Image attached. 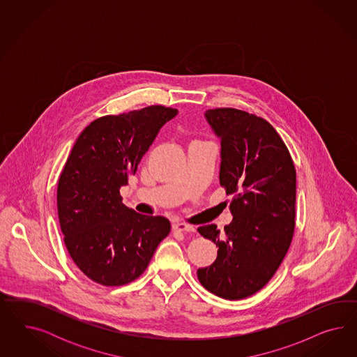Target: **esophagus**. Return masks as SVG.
Returning <instances> with one entry per match:
<instances>
[{"mask_svg":"<svg viewBox=\"0 0 357 357\" xmlns=\"http://www.w3.org/2000/svg\"><path fill=\"white\" fill-rule=\"evenodd\" d=\"M174 231H179V233H191L195 231L194 227L191 225H187V224H182V222H176L174 224Z\"/></svg>","mask_w":357,"mask_h":357,"instance_id":"esophagus-1","label":"esophagus"}]
</instances>
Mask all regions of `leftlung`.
Masks as SVG:
<instances>
[{"instance_id":"8db88e82","label":"left lung","mask_w":357,"mask_h":357,"mask_svg":"<svg viewBox=\"0 0 357 357\" xmlns=\"http://www.w3.org/2000/svg\"><path fill=\"white\" fill-rule=\"evenodd\" d=\"M221 140L220 184L231 196L233 221L197 231L218 246L217 259L197 270L200 284L225 300L260 291L285 258L296 227V169L270 123L237 108L208 109Z\"/></svg>"}]
</instances>
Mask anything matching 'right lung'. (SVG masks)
Listing matches in <instances>:
<instances>
[{"mask_svg": "<svg viewBox=\"0 0 357 357\" xmlns=\"http://www.w3.org/2000/svg\"><path fill=\"white\" fill-rule=\"evenodd\" d=\"M176 108L160 105L106 115L78 136L57 184V213L70 258L90 280L119 287L146 270L170 221L121 203L142 155Z\"/></svg>", "mask_w": 357, "mask_h": 357, "instance_id": "right-lung-1", "label": "right lung"}]
</instances>
